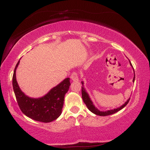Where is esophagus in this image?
<instances>
[{"label": "esophagus", "mask_w": 150, "mask_h": 150, "mask_svg": "<svg viewBox=\"0 0 150 150\" xmlns=\"http://www.w3.org/2000/svg\"><path fill=\"white\" fill-rule=\"evenodd\" d=\"M71 79L72 81H75V82H77L79 81L78 78V74L76 72H73L71 75Z\"/></svg>", "instance_id": "obj_1"}]
</instances>
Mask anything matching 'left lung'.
<instances>
[{
	"mask_svg": "<svg viewBox=\"0 0 150 150\" xmlns=\"http://www.w3.org/2000/svg\"><path fill=\"white\" fill-rule=\"evenodd\" d=\"M130 62V61H129ZM130 65L132 67V63L130 62ZM133 68V67H132ZM134 69V68H133ZM134 80H135V73H134V77L133 79V82H134ZM82 83V87H81V92H82V98L83 100V102L85 103V104L87 106V107L88 108V110H89L91 112H92L93 113L95 114L96 115H98V116H108V115H112V114H115L116 112H117L118 111L120 110L121 109H122L124 106H126L127 105V104L128 103L129 100H130V98H129L128 100H126V102H125V103L123 104L122 105L119 106V107L115 108V109H112V110H106V111H100L98 109L95 107V106L93 105V101L91 100V98L89 95H88V93L87 92V91L84 87V83H83V81L81 82Z\"/></svg>",
	"mask_w": 150,
	"mask_h": 150,
	"instance_id": "1",
	"label": "left lung"
}]
</instances>
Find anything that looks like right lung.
Returning a JSON list of instances; mask_svg holds the SVG:
<instances>
[{
  "label": "right lung",
  "mask_w": 150,
  "mask_h": 150,
  "mask_svg": "<svg viewBox=\"0 0 150 150\" xmlns=\"http://www.w3.org/2000/svg\"><path fill=\"white\" fill-rule=\"evenodd\" d=\"M19 63L20 60L14 71L12 86L20 110L28 117L36 121L50 122L56 120L62 112L65 95L71 85L70 79H65L44 96L38 98L29 97L22 92L17 83L16 71Z\"/></svg>",
  "instance_id": "1"
}]
</instances>
